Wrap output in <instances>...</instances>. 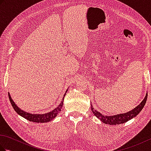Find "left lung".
<instances>
[{
    "label": "left lung",
    "instance_id": "8db88e82",
    "mask_svg": "<svg viewBox=\"0 0 151 151\" xmlns=\"http://www.w3.org/2000/svg\"><path fill=\"white\" fill-rule=\"evenodd\" d=\"M147 99V93L145 95V97L144 98L143 100L141 102V103L137 105L136 107L132 109V110L127 112V113L124 114H120L114 115H105L104 114H101V112L97 111L96 109L93 107L92 104L91 102V111L96 117L99 119L102 123L107 124H119L122 123H124L125 122H127L128 121L130 120L131 119L135 117L136 115L138 114L139 112L142 111L143 108V106H145Z\"/></svg>",
    "mask_w": 151,
    "mask_h": 151
}]
</instances>
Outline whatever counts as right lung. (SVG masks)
Listing matches in <instances>:
<instances>
[{"mask_svg": "<svg viewBox=\"0 0 151 151\" xmlns=\"http://www.w3.org/2000/svg\"><path fill=\"white\" fill-rule=\"evenodd\" d=\"M67 90H68V89H67L65 94H64L62 101H61L60 104L56 108H54L53 110H52L50 112H48L47 114H31V113H28L27 111L22 110L20 108H19L17 106V105L15 104V102L13 101V99H12L11 95L9 94V92H8V97L9 99V101H10L13 108H14L15 111L17 112L19 115H21V116L24 117V119H26L28 121L34 122V123H47V122L52 121L53 119L55 118L58 115V114L60 113L61 110H62V108L63 107L64 97L65 96Z\"/></svg>", "mask_w": 151, "mask_h": 151, "instance_id": "right-lung-1", "label": "right lung"}]
</instances>
